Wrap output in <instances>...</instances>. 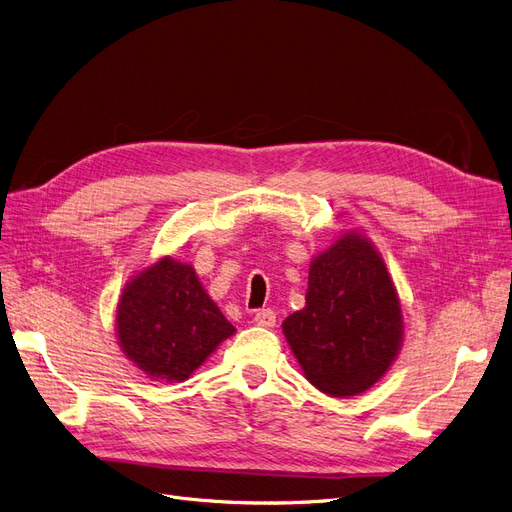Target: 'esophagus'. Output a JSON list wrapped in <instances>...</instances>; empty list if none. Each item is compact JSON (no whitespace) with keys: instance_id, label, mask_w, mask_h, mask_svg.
<instances>
[{"instance_id":"34e87169","label":"esophagus","mask_w":512,"mask_h":512,"mask_svg":"<svg viewBox=\"0 0 512 512\" xmlns=\"http://www.w3.org/2000/svg\"><path fill=\"white\" fill-rule=\"evenodd\" d=\"M255 324L263 326V328H272L276 324V311L274 309H257L255 311Z\"/></svg>"}]
</instances>
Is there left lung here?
<instances>
[{
    "label": "left lung",
    "mask_w": 512,
    "mask_h": 512,
    "mask_svg": "<svg viewBox=\"0 0 512 512\" xmlns=\"http://www.w3.org/2000/svg\"><path fill=\"white\" fill-rule=\"evenodd\" d=\"M305 379L332 397L368 391L395 362L402 305L374 244L345 232L311 259L305 307L282 322Z\"/></svg>",
    "instance_id": "left-lung-1"
}]
</instances>
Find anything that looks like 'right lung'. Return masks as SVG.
<instances>
[{
    "instance_id": "1",
    "label": "right lung",
    "mask_w": 512,
    "mask_h": 512,
    "mask_svg": "<svg viewBox=\"0 0 512 512\" xmlns=\"http://www.w3.org/2000/svg\"><path fill=\"white\" fill-rule=\"evenodd\" d=\"M236 328L190 263L163 257L133 276L117 305V337L148 379L182 383Z\"/></svg>"
}]
</instances>
